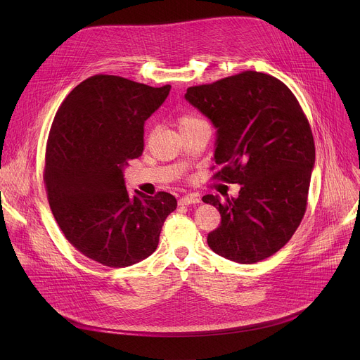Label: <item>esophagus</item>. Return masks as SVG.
Masks as SVG:
<instances>
[{
    "label": "esophagus",
    "mask_w": 360,
    "mask_h": 360,
    "mask_svg": "<svg viewBox=\"0 0 360 360\" xmlns=\"http://www.w3.org/2000/svg\"><path fill=\"white\" fill-rule=\"evenodd\" d=\"M178 202L179 205H192V203H199L200 199L196 195H185Z\"/></svg>",
    "instance_id": "1"
}]
</instances>
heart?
<instances>
[{
    "mask_svg": "<svg viewBox=\"0 0 360 360\" xmlns=\"http://www.w3.org/2000/svg\"><path fill=\"white\" fill-rule=\"evenodd\" d=\"M200 122V120H198L196 117L193 115H189V114H184V115H179L178 120H176V124H178V128L179 131L182 129H186V128H191L192 125Z\"/></svg>",
    "mask_w": 360,
    "mask_h": 360,
    "instance_id": "1",
    "label": "heart"
}]
</instances>
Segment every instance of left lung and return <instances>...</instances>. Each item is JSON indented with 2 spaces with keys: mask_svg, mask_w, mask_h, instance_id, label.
Wrapping results in <instances>:
<instances>
[{
  "mask_svg": "<svg viewBox=\"0 0 360 360\" xmlns=\"http://www.w3.org/2000/svg\"><path fill=\"white\" fill-rule=\"evenodd\" d=\"M186 101L215 125L214 179L239 184L238 198L205 195L221 214L210 248L238 264H256L283 248L307 207L315 142L293 92L278 78L243 71L189 86Z\"/></svg>",
  "mask_w": 360,
  "mask_h": 360,
  "instance_id": "obj_1",
  "label": "left lung"
}]
</instances>
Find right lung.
Returning <instances> with one entry per match:
<instances>
[{"instance_id":"1","label":"right lung","mask_w":360,"mask_h":360,"mask_svg":"<svg viewBox=\"0 0 360 360\" xmlns=\"http://www.w3.org/2000/svg\"><path fill=\"white\" fill-rule=\"evenodd\" d=\"M169 91L98 74L67 95L51 125L44 167L51 211L67 240L98 264L125 268L148 258L176 210L174 195L131 193L124 181V168L142 155L145 121Z\"/></svg>"}]
</instances>
